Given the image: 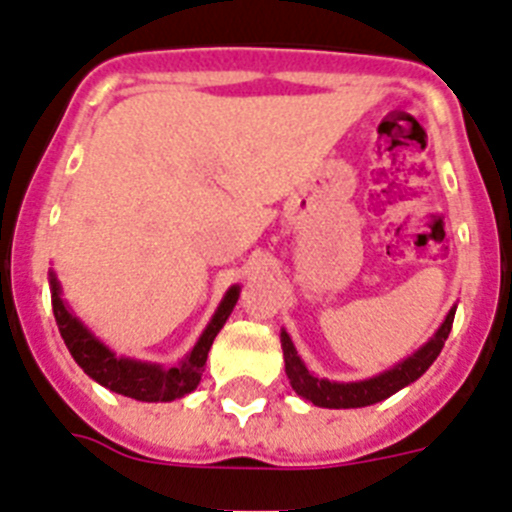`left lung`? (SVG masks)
I'll return each mask as SVG.
<instances>
[{
    "instance_id": "1",
    "label": "left lung",
    "mask_w": 512,
    "mask_h": 512,
    "mask_svg": "<svg viewBox=\"0 0 512 512\" xmlns=\"http://www.w3.org/2000/svg\"><path fill=\"white\" fill-rule=\"evenodd\" d=\"M453 314H456V306L446 314L443 324L438 327L433 337H430L420 350L410 355V358H404L402 363H397L389 371L379 373V376H373V379L366 381H348V384H342V381H327V379H317L314 373H309V368L304 366V361L299 358L296 348H293L291 337L288 332H281V345H283V358H286V376L291 381L293 391L299 394V397L309 399L311 404H317V407H330V410H350V407H368V404H376L381 399L391 397V394H397L399 389H404L407 384L417 381L422 373L428 371L433 366V361L441 355L443 345L448 340V332H451L453 324Z\"/></svg>"
}]
</instances>
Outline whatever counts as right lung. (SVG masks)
<instances>
[{"label": "right lung", "mask_w": 512, "mask_h": 512, "mask_svg": "<svg viewBox=\"0 0 512 512\" xmlns=\"http://www.w3.org/2000/svg\"><path fill=\"white\" fill-rule=\"evenodd\" d=\"M51 281V304L53 317L59 324V332L64 337L66 348H69L71 358L82 366V371L102 384L105 389L123 394V397L139 399V402H172L201 384L203 366H206L208 350L213 345V337L219 335L224 322L229 319L231 309L239 299V286H231L226 291L224 301L219 304L216 314L211 317L203 335L198 337L195 348L182 358L177 366L164 368L159 363H144L131 361V358H118L108 345H102L95 335H92L82 322H79L66 301L61 299V286L56 281V273H48Z\"/></svg>", "instance_id": "right-lung-1"}]
</instances>
